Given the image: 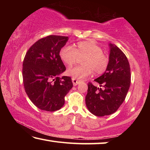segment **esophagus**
I'll return each mask as SVG.
<instances>
[{
  "label": "esophagus",
  "mask_w": 150,
  "mask_h": 150,
  "mask_svg": "<svg viewBox=\"0 0 150 150\" xmlns=\"http://www.w3.org/2000/svg\"><path fill=\"white\" fill-rule=\"evenodd\" d=\"M72 81H73V84L74 86H76L79 83H80V81L79 80H77L76 79H74V78H72Z\"/></svg>",
  "instance_id": "esophagus-1"
}]
</instances>
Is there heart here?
I'll return each instance as SVG.
<instances>
[{
  "mask_svg": "<svg viewBox=\"0 0 150 150\" xmlns=\"http://www.w3.org/2000/svg\"><path fill=\"white\" fill-rule=\"evenodd\" d=\"M61 59L67 65H72L79 58L82 59L83 65L70 67L67 71L68 75L77 79H83L94 73L100 74L105 71L108 65V58L103 53L101 48L90 41L78 42L76 47L65 45L60 50Z\"/></svg>",
  "mask_w": 150,
  "mask_h": 150,
  "instance_id": "heart-1",
  "label": "heart"
}]
</instances>
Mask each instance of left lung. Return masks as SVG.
I'll use <instances>...</instances> for the list:
<instances>
[{"instance_id":"left-lung-1","label":"left lung","mask_w":150,"mask_h":150,"mask_svg":"<svg viewBox=\"0 0 150 150\" xmlns=\"http://www.w3.org/2000/svg\"><path fill=\"white\" fill-rule=\"evenodd\" d=\"M109 46L108 67L102 75L95 79L102 88L89 82L85 97L88 110L97 116L115 112L125 100L130 85V67L128 59L116 45L110 43Z\"/></svg>"}]
</instances>
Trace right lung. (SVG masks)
<instances>
[{
    "mask_svg": "<svg viewBox=\"0 0 150 150\" xmlns=\"http://www.w3.org/2000/svg\"><path fill=\"white\" fill-rule=\"evenodd\" d=\"M67 36L50 35L34 43L25 55L22 68L24 87L30 100L42 110L62 107L73 87L71 78L59 75L66 70L59 56Z\"/></svg>",
    "mask_w": 150,
    "mask_h": 150,
    "instance_id": "obj_1",
    "label": "right lung"
}]
</instances>
